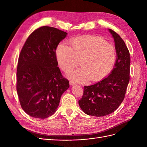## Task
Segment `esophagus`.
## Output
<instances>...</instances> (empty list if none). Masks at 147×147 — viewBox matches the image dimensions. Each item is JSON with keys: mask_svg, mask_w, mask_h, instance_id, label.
<instances>
[{"mask_svg": "<svg viewBox=\"0 0 147 147\" xmlns=\"http://www.w3.org/2000/svg\"><path fill=\"white\" fill-rule=\"evenodd\" d=\"M69 84H70V86H72V85L75 84V83L74 82H72V81H70V82H69Z\"/></svg>", "mask_w": 147, "mask_h": 147, "instance_id": "esophagus-1", "label": "esophagus"}]
</instances>
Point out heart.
<instances>
[{
	"label": "heart",
	"mask_w": 147,
	"mask_h": 147,
	"mask_svg": "<svg viewBox=\"0 0 147 147\" xmlns=\"http://www.w3.org/2000/svg\"><path fill=\"white\" fill-rule=\"evenodd\" d=\"M71 47L59 44L56 55L59 67L69 73L79 65L82 67L71 74V78L78 82H98L113 70L117 59L114 45L102 38L87 35L72 39Z\"/></svg>",
	"instance_id": "1"
}]
</instances>
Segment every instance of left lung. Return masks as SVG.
<instances>
[{
  "label": "left lung",
  "instance_id": "1",
  "mask_svg": "<svg viewBox=\"0 0 147 147\" xmlns=\"http://www.w3.org/2000/svg\"><path fill=\"white\" fill-rule=\"evenodd\" d=\"M117 59L107 78L95 84L85 86L82 98L78 101L81 109L89 115L102 117L113 113L124 100L129 81L130 54L123 40L112 29Z\"/></svg>",
  "mask_w": 147,
  "mask_h": 147
}]
</instances>
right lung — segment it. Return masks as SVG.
<instances>
[{
  "mask_svg": "<svg viewBox=\"0 0 147 147\" xmlns=\"http://www.w3.org/2000/svg\"><path fill=\"white\" fill-rule=\"evenodd\" d=\"M67 33L43 26L33 32L20 53L16 90L22 109L31 117L45 119L57 109L62 94L69 87L59 68L56 49Z\"/></svg>",
  "mask_w": 147,
  "mask_h": 147,
  "instance_id": "1",
  "label": "right lung"
}]
</instances>
